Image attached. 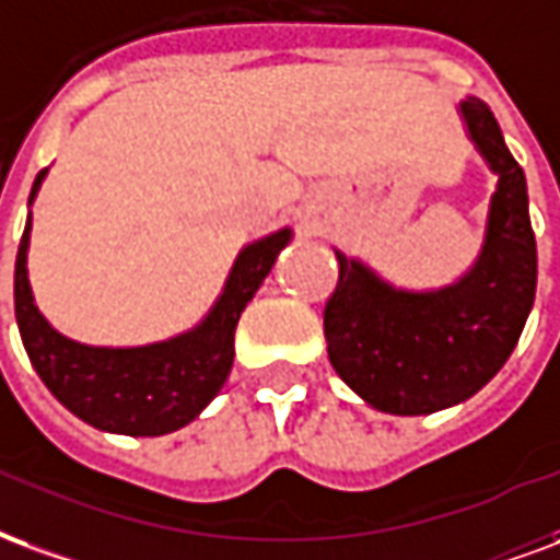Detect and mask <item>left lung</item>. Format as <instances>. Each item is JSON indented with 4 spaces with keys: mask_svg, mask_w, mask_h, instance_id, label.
I'll list each match as a JSON object with an SVG mask.
<instances>
[{
    "mask_svg": "<svg viewBox=\"0 0 560 560\" xmlns=\"http://www.w3.org/2000/svg\"><path fill=\"white\" fill-rule=\"evenodd\" d=\"M459 116L498 175L475 265L456 283L409 292L334 250L340 280L325 304L330 366L387 415H432L475 397L508 364L534 307L537 241L525 173L480 97H465Z\"/></svg>",
    "mask_w": 560,
    "mask_h": 560,
    "instance_id": "8db88e82",
    "label": "left lung"
}]
</instances>
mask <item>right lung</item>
<instances>
[{"instance_id":"right-lung-1","label":"right lung","mask_w":560,"mask_h":560,"mask_svg":"<svg viewBox=\"0 0 560 560\" xmlns=\"http://www.w3.org/2000/svg\"><path fill=\"white\" fill-rule=\"evenodd\" d=\"M44 175L47 170L35 178L28 206L35 202ZM28 232L32 211L14 265V313L28 361L65 409L95 430L118 435L182 430L218 397L232 370L241 313L277 262V253L292 241V230L285 226L247 244L235 256L214 307L190 330L163 342L113 349L71 340L40 316L28 285Z\"/></svg>"}]
</instances>
